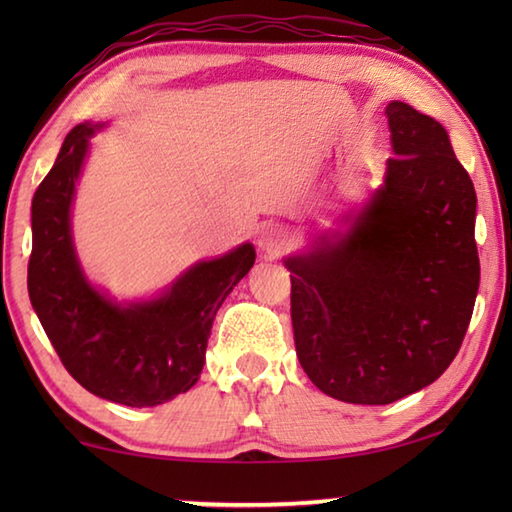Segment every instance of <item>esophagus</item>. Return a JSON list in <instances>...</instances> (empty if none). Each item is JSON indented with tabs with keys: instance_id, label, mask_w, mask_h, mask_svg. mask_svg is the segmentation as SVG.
<instances>
[{
	"instance_id": "1",
	"label": "esophagus",
	"mask_w": 512,
	"mask_h": 512,
	"mask_svg": "<svg viewBox=\"0 0 512 512\" xmlns=\"http://www.w3.org/2000/svg\"><path fill=\"white\" fill-rule=\"evenodd\" d=\"M257 244L268 255H280L289 246V235H287V230L280 228V225L268 223L262 230H259Z\"/></svg>"
}]
</instances>
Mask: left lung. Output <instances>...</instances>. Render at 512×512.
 Wrapping results in <instances>:
<instances>
[{
    "label": "left lung",
    "instance_id": "obj_1",
    "mask_svg": "<svg viewBox=\"0 0 512 512\" xmlns=\"http://www.w3.org/2000/svg\"><path fill=\"white\" fill-rule=\"evenodd\" d=\"M386 115L384 187L350 235L284 262L300 366L350 404H391L443 375L479 291L470 173L436 119L402 101Z\"/></svg>",
    "mask_w": 512,
    "mask_h": 512
}]
</instances>
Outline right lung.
Returning a JSON list of instances; mask_svg holds the SVG:
<instances>
[{
	"label": "right lung",
	"mask_w": 512,
	"mask_h": 512,
	"mask_svg": "<svg viewBox=\"0 0 512 512\" xmlns=\"http://www.w3.org/2000/svg\"><path fill=\"white\" fill-rule=\"evenodd\" d=\"M94 133L69 131L31 203L29 298L69 375L103 400L158 406L187 393L205 363L219 307L255 264V248L196 264L162 298L119 307L85 280L69 235L74 180Z\"/></svg>",
	"instance_id": "1"
}]
</instances>
